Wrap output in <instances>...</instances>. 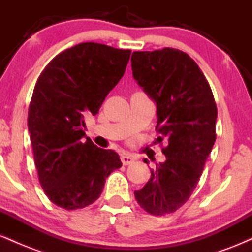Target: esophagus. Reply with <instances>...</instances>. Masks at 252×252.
I'll list each match as a JSON object with an SVG mask.
<instances>
[{
    "instance_id": "obj_1",
    "label": "esophagus",
    "mask_w": 252,
    "mask_h": 252,
    "mask_svg": "<svg viewBox=\"0 0 252 252\" xmlns=\"http://www.w3.org/2000/svg\"><path fill=\"white\" fill-rule=\"evenodd\" d=\"M121 161H122V163L124 166H128V164H131L132 162L135 161V158L131 155H128V154H123L121 156Z\"/></svg>"
}]
</instances>
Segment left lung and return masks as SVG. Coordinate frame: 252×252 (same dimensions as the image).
Listing matches in <instances>:
<instances>
[{
  "label": "left lung",
  "mask_w": 252,
  "mask_h": 252,
  "mask_svg": "<svg viewBox=\"0 0 252 252\" xmlns=\"http://www.w3.org/2000/svg\"><path fill=\"white\" fill-rule=\"evenodd\" d=\"M131 68L156 103L158 142L167 141L166 161L150 170L148 182L134 194L149 215L164 216L180 209L198 185L216 141V100L199 66L180 50L134 52Z\"/></svg>",
  "instance_id": "obj_1"
}]
</instances>
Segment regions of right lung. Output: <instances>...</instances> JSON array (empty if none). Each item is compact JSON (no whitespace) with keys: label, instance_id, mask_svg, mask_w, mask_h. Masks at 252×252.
Returning a JSON list of instances; mask_svg holds the SVG:
<instances>
[{"label":"right lung","instance_id":"right-lung-1","mask_svg":"<svg viewBox=\"0 0 252 252\" xmlns=\"http://www.w3.org/2000/svg\"><path fill=\"white\" fill-rule=\"evenodd\" d=\"M130 50L83 42L43 68L28 109V130L37 176L48 199L67 211L102 194L106 178L122 167L114 150L84 140L86 115L99 108L128 65Z\"/></svg>","mask_w":252,"mask_h":252}]
</instances>
